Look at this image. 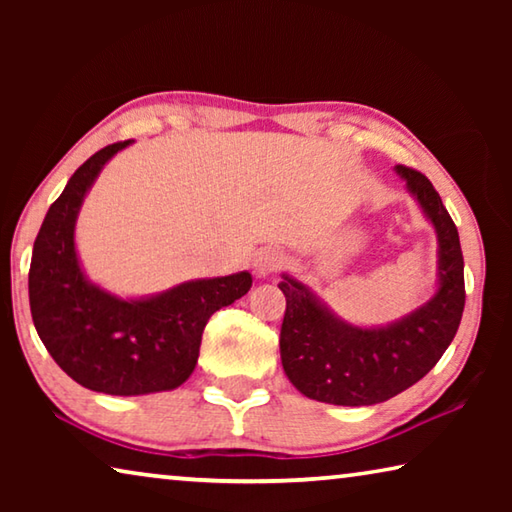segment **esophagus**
Segmentation results:
<instances>
[{
    "label": "esophagus",
    "mask_w": 512,
    "mask_h": 512,
    "mask_svg": "<svg viewBox=\"0 0 512 512\" xmlns=\"http://www.w3.org/2000/svg\"><path fill=\"white\" fill-rule=\"evenodd\" d=\"M282 264H284V253H282V250L264 248V250H259V253H257L255 262H253V268H255V273L259 277H266V275H273V273L280 271Z\"/></svg>",
    "instance_id": "obj_1"
}]
</instances>
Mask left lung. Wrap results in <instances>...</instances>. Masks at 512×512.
I'll use <instances>...</instances> for the list:
<instances>
[{"instance_id": "8db88e82", "label": "left lung", "mask_w": 512, "mask_h": 512, "mask_svg": "<svg viewBox=\"0 0 512 512\" xmlns=\"http://www.w3.org/2000/svg\"><path fill=\"white\" fill-rule=\"evenodd\" d=\"M438 237V289L411 314L381 327L345 323L307 284L284 273L287 298L280 329L282 368L316 402L370 406L395 397L436 366L454 341L465 307L463 253L452 216L427 176L397 164Z\"/></svg>"}]
</instances>
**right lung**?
Instances as JSON below:
<instances>
[{"label": "right lung", "mask_w": 512, "mask_h": 512, "mask_svg": "<svg viewBox=\"0 0 512 512\" xmlns=\"http://www.w3.org/2000/svg\"><path fill=\"white\" fill-rule=\"evenodd\" d=\"M131 140L85 160L49 207L33 244L29 302L47 352L76 384L106 395L173 391L189 379L207 320L253 287V275L189 280L149 298H117L79 264L74 228L85 194Z\"/></svg>", "instance_id": "1"}]
</instances>
